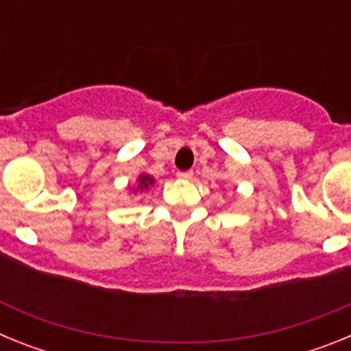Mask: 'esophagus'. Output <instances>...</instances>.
<instances>
[{"instance_id":"esophagus-1","label":"esophagus","mask_w":351,"mask_h":351,"mask_svg":"<svg viewBox=\"0 0 351 351\" xmlns=\"http://www.w3.org/2000/svg\"><path fill=\"white\" fill-rule=\"evenodd\" d=\"M178 178L179 179H184V181H188V179L193 178V172H191V170H188V172H178Z\"/></svg>"}]
</instances>
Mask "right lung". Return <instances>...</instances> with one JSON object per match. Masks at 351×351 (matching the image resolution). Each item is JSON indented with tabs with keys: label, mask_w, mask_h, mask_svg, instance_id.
Wrapping results in <instances>:
<instances>
[{
	"label": "right lung",
	"mask_w": 351,
	"mask_h": 351,
	"mask_svg": "<svg viewBox=\"0 0 351 351\" xmlns=\"http://www.w3.org/2000/svg\"><path fill=\"white\" fill-rule=\"evenodd\" d=\"M151 186H154V178H151L149 173H141L137 178V184L133 186V193H138V191H147Z\"/></svg>",
	"instance_id": "obj_1"
}]
</instances>
